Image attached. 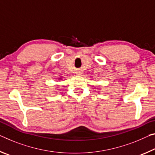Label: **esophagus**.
Listing matches in <instances>:
<instances>
[{"mask_svg":"<svg viewBox=\"0 0 155 155\" xmlns=\"http://www.w3.org/2000/svg\"><path fill=\"white\" fill-rule=\"evenodd\" d=\"M77 74H78V75H81V74H82V73H81L80 72H78V73H77Z\"/></svg>","mask_w":155,"mask_h":155,"instance_id":"1","label":"esophagus"}]
</instances>
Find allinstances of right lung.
<instances>
[{"label": "right lung", "mask_w": 155, "mask_h": 155, "mask_svg": "<svg viewBox=\"0 0 155 155\" xmlns=\"http://www.w3.org/2000/svg\"><path fill=\"white\" fill-rule=\"evenodd\" d=\"M61 79H62V78H59V80H61Z\"/></svg>", "instance_id": "right-lung-1"}]
</instances>
